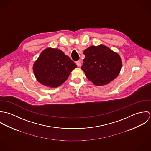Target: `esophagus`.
<instances>
[{"label":"esophagus","instance_id":"34e87169","mask_svg":"<svg viewBox=\"0 0 151 151\" xmlns=\"http://www.w3.org/2000/svg\"><path fill=\"white\" fill-rule=\"evenodd\" d=\"M76 65H77L78 67H80L81 66V62L80 61H77V62H76Z\"/></svg>","mask_w":151,"mask_h":151}]
</instances>
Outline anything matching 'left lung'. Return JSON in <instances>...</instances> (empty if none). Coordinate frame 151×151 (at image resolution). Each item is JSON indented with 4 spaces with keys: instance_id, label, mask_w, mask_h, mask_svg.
Masks as SVG:
<instances>
[{
    "instance_id": "8db88e82",
    "label": "left lung",
    "mask_w": 151,
    "mask_h": 151,
    "mask_svg": "<svg viewBox=\"0 0 151 151\" xmlns=\"http://www.w3.org/2000/svg\"><path fill=\"white\" fill-rule=\"evenodd\" d=\"M83 53L85 59L81 69L95 85L107 84L119 75L122 67L121 58L108 47L103 45L92 46Z\"/></svg>"
}]
</instances>
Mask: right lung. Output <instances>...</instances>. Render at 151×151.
I'll return each instance as SVG.
<instances>
[{
	"label": "right lung",
	"instance_id": "add662e5",
	"mask_svg": "<svg viewBox=\"0 0 151 151\" xmlns=\"http://www.w3.org/2000/svg\"><path fill=\"white\" fill-rule=\"evenodd\" d=\"M76 64L58 49L44 50L35 62L33 70L37 80L42 85L58 87L67 79Z\"/></svg>",
	"mask_w": 151,
	"mask_h": 151
}]
</instances>
